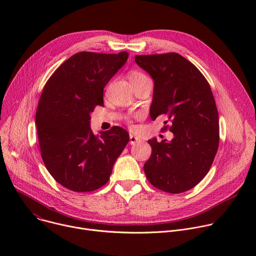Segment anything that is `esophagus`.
<instances>
[{
    "label": "esophagus",
    "mask_w": 256,
    "mask_h": 256,
    "mask_svg": "<svg viewBox=\"0 0 256 256\" xmlns=\"http://www.w3.org/2000/svg\"><path fill=\"white\" fill-rule=\"evenodd\" d=\"M142 140L138 138V136H134V134H130V144H136V142H140Z\"/></svg>",
    "instance_id": "34e87169"
}]
</instances>
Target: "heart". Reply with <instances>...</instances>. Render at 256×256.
<instances>
[{
  "mask_svg": "<svg viewBox=\"0 0 256 256\" xmlns=\"http://www.w3.org/2000/svg\"><path fill=\"white\" fill-rule=\"evenodd\" d=\"M149 79L147 76H146L144 74H142V72H138V70H134V72H132L130 75V81L132 83V85L134 84H138V83H140L144 80Z\"/></svg>",
  "mask_w": 256,
  "mask_h": 256,
  "instance_id": "heart-1",
  "label": "heart"
}]
</instances>
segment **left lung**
<instances>
[{
  "label": "left lung",
  "instance_id": "obj_1",
  "mask_svg": "<svg viewBox=\"0 0 256 256\" xmlns=\"http://www.w3.org/2000/svg\"><path fill=\"white\" fill-rule=\"evenodd\" d=\"M136 64L154 81L150 116H166L171 140H148L144 164L150 184L169 194L194 188L206 175L218 147V114L210 87L198 68L182 56H136ZM167 126H165L166 128Z\"/></svg>",
  "mask_w": 256,
  "mask_h": 256
}]
</instances>
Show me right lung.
I'll list each match as a JSON object with an SVG mask.
<instances>
[{"label":"right lung","instance_id":"add662e5","mask_svg":"<svg viewBox=\"0 0 256 256\" xmlns=\"http://www.w3.org/2000/svg\"><path fill=\"white\" fill-rule=\"evenodd\" d=\"M128 58L126 52H78L56 70L44 88L35 116L42 157L68 190L87 192L103 186L130 140L120 126L99 136L90 128L94 107L103 105V89Z\"/></svg>","mask_w":256,"mask_h":256}]
</instances>
